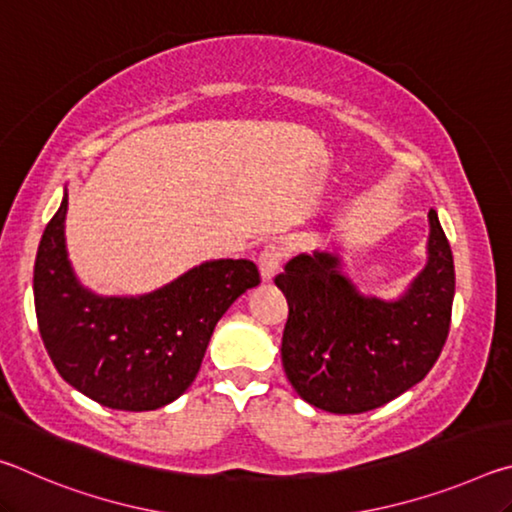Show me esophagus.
Masks as SVG:
<instances>
[{"mask_svg":"<svg viewBox=\"0 0 512 512\" xmlns=\"http://www.w3.org/2000/svg\"><path fill=\"white\" fill-rule=\"evenodd\" d=\"M282 250L277 246H266L262 253L257 257V264H259V273H262V280L264 282H271L275 273L280 271L282 266Z\"/></svg>","mask_w":512,"mask_h":512,"instance_id":"esophagus-1","label":"esophagus"}]
</instances>
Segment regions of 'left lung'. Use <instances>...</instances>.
Masks as SVG:
<instances>
[{
    "label": "left lung",
    "instance_id": "1",
    "mask_svg": "<svg viewBox=\"0 0 512 512\" xmlns=\"http://www.w3.org/2000/svg\"><path fill=\"white\" fill-rule=\"evenodd\" d=\"M289 302L282 366L302 400L339 415L366 413L418 384L447 341L454 257L429 212L427 264L402 296L361 293L339 253L296 255L275 277Z\"/></svg>",
    "mask_w": 512,
    "mask_h": 512
}]
</instances>
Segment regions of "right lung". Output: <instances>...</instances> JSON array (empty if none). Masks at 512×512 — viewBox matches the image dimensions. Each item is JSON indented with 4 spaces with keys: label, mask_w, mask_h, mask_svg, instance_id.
I'll list each match as a JSON object with an SVG mask.
<instances>
[{
    "label": "right lung",
    "mask_w": 512,
    "mask_h": 512,
    "mask_svg": "<svg viewBox=\"0 0 512 512\" xmlns=\"http://www.w3.org/2000/svg\"><path fill=\"white\" fill-rule=\"evenodd\" d=\"M65 216L67 189L33 268L40 336L60 377L117 411H155L178 400L201 370L216 323L259 284L257 266L212 259L142 296H99L69 262Z\"/></svg>",
    "instance_id": "obj_1"
}]
</instances>
